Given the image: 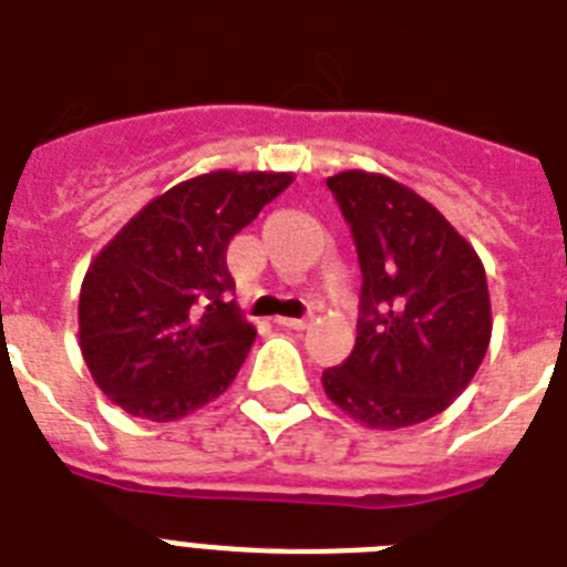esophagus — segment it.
Listing matches in <instances>:
<instances>
[{
  "mask_svg": "<svg viewBox=\"0 0 567 567\" xmlns=\"http://www.w3.org/2000/svg\"><path fill=\"white\" fill-rule=\"evenodd\" d=\"M275 324L287 327V330H303L310 324V318H275Z\"/></svg>",
  "mask_w": 567,
  "mask_h": 567,
  "instance_id": "34e87169",
  "label": "esophagus"
}]
</instances>
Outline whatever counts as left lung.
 Masks as SVG:
<instances>
[{"mask_svg":"<svg viewBox=\"0 0 567 567\" xmlns=\"http://www.w3.org/2000/svg\"><path fill=\"white\" fill-rule=\"evenodd\" d=\"M357 243V344L321 373L327 396L371 429L441 414L481 368L493 336L481 257L423 196L382 173L327 179Z\"/></svg>","mask_w":567,"mask_h":567,"instance_id":"left-lung-1","label":"left lung"}]
</instances>
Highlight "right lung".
Returning a JSON list of instances; mask_svg holds the SVG:
<instances>
[{
	"instance_id": "1",
	"label": "right lung",
	"mask_w": 567,
	"mask_h": 567,
	"mask_svg": "<svg viewBox=\"0 0 567 567\" xmlns=\"http://www.w3.org/2000/svg\"><path fill=\"white\" fill-rule=\"evenodd\" d=\"M292 173L214 171L144 205L92 260L81 287V350L126 414L179 420L234 382L255 327L228 301V243Z\"/></svg>"
}]
</instances>
